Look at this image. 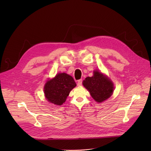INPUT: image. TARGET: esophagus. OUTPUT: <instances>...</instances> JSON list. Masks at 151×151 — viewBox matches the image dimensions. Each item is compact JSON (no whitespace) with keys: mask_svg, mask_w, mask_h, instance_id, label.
<instances>
[{"mask_svg":"<svg viewBox=\"0 0 151 151\" xmlns=\"http://www.w3.org/2000/svg\"><path fill=\"white\" fill-rule=\"evenodd\" d=\"M82 82H83V80H79L78 81L77 85H78V86H81V85H82Z\"/></svg>","mask_w":151,"mask_h":151,"instance_id":"1","label":"esophagus"}]
</instances>
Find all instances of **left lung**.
Here are the masks:
<instances>
[{"label": "left lung", "instance_id": "obj_1", "mask_svg": "<svg viewBox=\"0 0 151 151\" xmlns=\"http://www.w3.org/2000/svg\"><path fill=\"white\" fill-rule=\"evenodd\" d=\"M83 84L92 97L98 103L109 99L114 91V85L110 79L98 70L93 71L92 77H87Z\"/></svg>", "mask_w": 151, "mask_h": 151}]
</instances>
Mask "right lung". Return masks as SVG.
<instances>
[{"instance_id": "right-lung-1", "label": "right lung", "mask_w": 151, "mask_h": 151, "mask_svg": "<svg viewBox=\"0 0 151 151\" xmlns=\"http://www.w3.org/2000/svg\"><path fill=\"white\" fill-rule=\"evenodd\" d=\"M76 84L72 76L65 73H59L50 80L44 86V93L46 100L56 105H62L68 96L70 92Z\"/></svg>"}]
</instances>
